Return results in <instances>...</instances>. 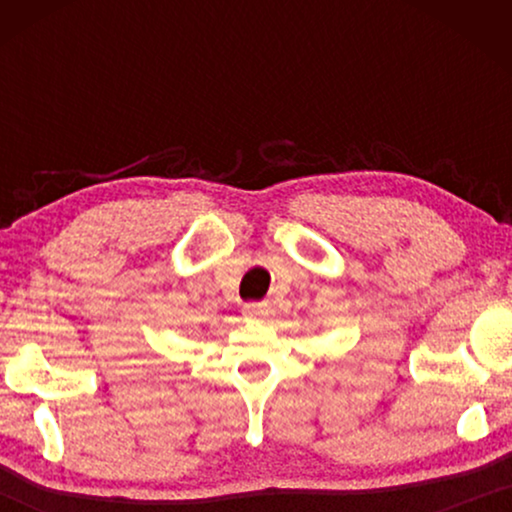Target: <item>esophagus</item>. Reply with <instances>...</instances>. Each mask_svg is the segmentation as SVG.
<instances>
[{
    "instance_id": "esophagus-1",
    "label": "esophagus",
    "mask_w": 512,
    "mask_h": 512,
    "mask_svg": "<svg viewBox=\"0 0 512 512\" xmlns=\"http://www.w3.org/2000/svg\"><path fill=\"white\" fill-rule=\"evenodd\" d=\"M244 317L251 319V321H263L265 317H268V305L251 303V305L244 307Z\"/></svg>"
}]
</instances>
